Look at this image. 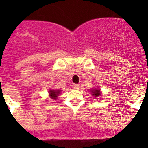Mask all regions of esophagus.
Returning a JSON list of instances; mask_svg holds the SVG:
<instances>
[{
	"label": "esophagus",
	"instance_id": "esophagus-1",
	"mask_svg": "<svg viewBox=\"0 0 148 148\" xmlns=\"http://www.w3.org/2000/svg\"><path fill=\"white\" fill-rule=\"evenodd\" d=\"M79 85L77 84H73L71 87H72L73 89H77L79 88Z\"/></svg>",
	"mask_w": 148,
	"mask_h": 148
}]
</instances>
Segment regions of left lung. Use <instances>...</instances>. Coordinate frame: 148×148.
I'll use <instances>...</instances> for the list:
<instances>
[{
	"label": "left lung",
	"mask_w": 148,
	"mask_h": 148,
	"mask_svg": "<svg viewBox=\"0 0 148 148\" xmlns=\"http://www.w3.org/2000/svg\"><path fill=\"white\" fill-rule=\"evenodd\" d=\"M92 92V95L95 97H98L100 95V92H99V89H93V90L91 91Z\"/></svg>",
	"instance_id": "1"
}]
</instances>
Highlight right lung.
<instances>
[{
	"label": "right lung",
	"mask_w": 148,
	"mask_h": 148,
	"mask_svg": "<svg viewBox=\"0 0 148 148\" xmlns=\"http://www.w3.org/2000/svg\"><path fill=\"white\" fill-rule=\"evenodd\" d=\"M60 92L61 90H59V89H52V90L49 91V95H50L51 99H56V97L60 94Z\"/></svg>",
	"instance_id": "add662e5"
}]
</instances>
